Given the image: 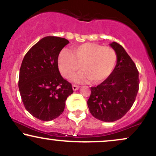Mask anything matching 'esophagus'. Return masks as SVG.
Returning <instances> with one entry per match:
<instances>
[{"label":"esophagus","instance_id":"obj_1","mask_svg":"<svg viewBox=\"0 0 156 156\" xmlns=\"http://www.w3.org/2000/svg\"><path fill=\"white\" fill-rule=\"evenodd\" d=\"M79 88H80L79 86H77V85H76V84H73V89L74 91L78 90V89H79Z\"/></svg>","mask_w":156,"mask_h":156}]
</instances>
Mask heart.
Masks as SVG:
<instances>
[{
	"label": "heart",
	"instance_id": "heart-1",
	"mask_svg": "<svg viewBox=\"0 0 156 156\" xmlns=\"http://www.w3.org/2000/svg\"><path fill=\"white\" fill-rule=\"evenodd\" d=\"M71 52L63 51L58 58V66L61 74L69 78L81 69L83 73L74 80L85 82L90 80L92 83H100L111 76L117 62V55L112 48L87 42L73 46Z\"/></svg>",
	"mask_w": 156,
	"mask_h": 156
}]
</instances>
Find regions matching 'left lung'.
<instances>
[{"label":"left lung","instance_id":"8db88e82","mask_svg":"<svg viewBox=\"0 0 156 156\" xmlns=\"http://www.w3.org/2000/svg\"><path fill=\"white\" fill-rule=\"evenodd\" d=\"M117 55L111 76L97 87H91L87 104L92 115L111 122L124 117L133 105L139 88V71L121 44H110Z\"/></svg>","mask_w":156,"mask_h":156}]
</instances>
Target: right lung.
Listing matches in <instances>:
<instances>
[{
    "label": "right lung",
    "mask_w": 156,
    "mask_h": 156,
    "mask_svg": "<svg viewBox=\"0 0 156 156\" xmlns=\"http://www.w3.org/2000/svg\"><path fill=\"white\" fill-rule=\"evenodd\" d=\"M69 41L46 37L39 41L23 58L18 87L25 108L42 121L59 117L67 97L73 93L72 84L61 76L58 58Z\"/></svg>",
    "instance_id": "1"
}]
</instances>
